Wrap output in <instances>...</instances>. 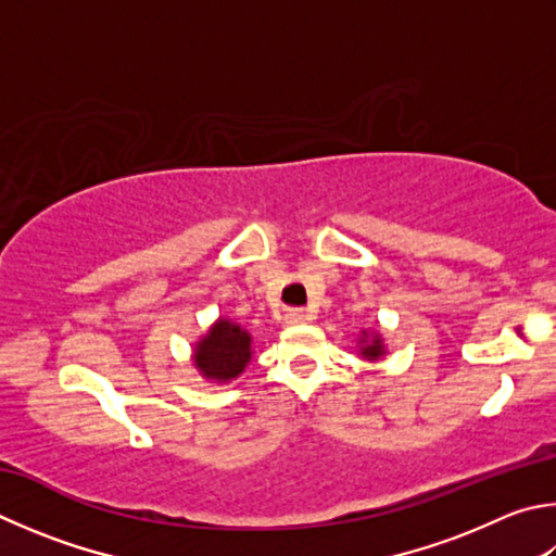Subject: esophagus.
Returning <instances> with one entry per match:
<instances>
[{
  "instance_id": "34e87169",
  "label": "esophagus",
  "mask_w": 556,
  "mask_h": 556,
  "mask_svg": "<svg viewBox=\"0 0 556 556\" xmlns=\"http://www.w3.org/2000/svg\"><path fill=\"white\" fill-rule=\"evenodd\" d=\"M306 313L301 308H291L285 313V318H281V323H285L287 328H294V326H301V323H306Z\"/></svg>"
}]
</instances>
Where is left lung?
<instances>
[{
	"label": "left lung",
	"mask_w": 556,
	"mask_h": 556,
	"mask_svg": "<svg viewBox=\"0 0 556 556\" xmlns=\"http://www.w3.org/2000/svg\"><path fill=\"white\" fill-rule=\"evenodd\" d=\"M357 348H359V357L365 362H379L387 357V342H383V336L375 330H362V336L357 338Z\"/></svg>",
	"instance_id": "left-lung-1"
}]
</instances>
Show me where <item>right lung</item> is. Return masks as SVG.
<instances>
[{
    "instance_id": "right-lung-1",
    "label": "right lung",
    "mask_w": 556,
    "mask_h": 556,
    "mask_svg": "<svg viewBox=\"0 0 556 556\" xmlns=\"http://www.w3.org/2000/svg\"><path fill=\"white\" fill-rule=\"evenodd\" d=\"M252 336L226 316L211 323L208 330L191 348V365L211 383H230L243 375L252 359Z\"/></svg>"
}]
</instances>
